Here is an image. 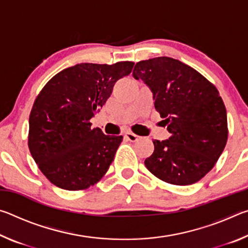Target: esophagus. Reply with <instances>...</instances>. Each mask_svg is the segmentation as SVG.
<instances>
[{
    "mask_svg": "<svg viewBox=\"0 0 248 248\" xmlns=\"http://www.w3.org/2000/svg\"><path fill=\"white\" fill-rule=\"evenodd\" d=\"M124 138L130 142H136L138 139H139V136H137V134H134L132 132H125Z\"/></svg>",
    "mask_w": 248,
    "mask_h": 248,
    "instance_id": "1",
    "label": "esophagus"
}]
</instances>
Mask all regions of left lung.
Returning a JSON list of instances; mask_svg holds the SVG:
<instances>
[{
	"instance_id": "1",
	"label": "left lung",
	"mask_w": 248,
	"mask_h": 248,
	"mask_svg": "<svg viewBox=\"0 0 248 248\" xmlns=\"http://www.w3.org/2000/svg\"><path fill=\"white\" fill-rule=\"evenodd\" d=\"M132 75L149 86L170 133L167 140L153 141L146 169L169 184L197 183L212 170L228 141L226 109L219 92L198 71L169 57L138 62Z\"/></svg>"
}]
</instances>
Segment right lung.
<instances>
[{
    "label": "right lung",
    "mask_w": 248,
    "mask_h": 248,
    "mask_svg": "<svg viewBox=\"0 0 248 248\" xmlns=\"http://www.w3.org/2000/svg\"><path fill=\"white\" fill-rule=\"evenodd\" d=\"M134 63H79L54 75L29 116L28 146L39 170L65 190L93 186L106 174L123 136H106L90 120Z\"/></svg>",
    "instance_id": "add662e5"
}]
</instances>
